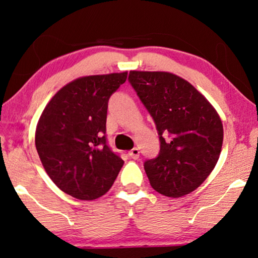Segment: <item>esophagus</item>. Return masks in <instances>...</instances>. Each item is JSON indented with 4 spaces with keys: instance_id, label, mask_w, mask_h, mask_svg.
Instances as JSON below:
<instances>
[{
    "instance_id": "obj_1",
    "label": "esophagus",
    "mask_w": 258,
    "mask_h": 258,
    "mask_svg": "<svg viewBox=\"0 0 258 258\" xmlns=\"http://www.w3.org/2000/svg\"><path fill=\"white\" fill-rule=\"evenodd\" d=\"M129 157L133 158V160H137V158L140 157V150L137 149V148H134V149H132L128 153Z\"/></svg>"
}]
</instances>
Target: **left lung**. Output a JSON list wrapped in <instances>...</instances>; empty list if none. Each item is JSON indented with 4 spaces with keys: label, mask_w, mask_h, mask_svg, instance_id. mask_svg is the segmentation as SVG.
<instances>
[{
    "label": "left lung",
    "mask_w": 258,
    "mask_h": 258,
    "mask_svg": "<svg viewBox=\"0 0 258 258\" xmlns=\"http://www.w3.org/2000/svg\"><path fill=\"white\" fill-rule=\"evenodd\" d=\"M129 82L160 135V154L144 163L150 185L172 199L188 195L206 181L220 158V115L191 83L172 73L130 70Z\"/></svg>",
    "instance_id": "1"
}]
</instances>
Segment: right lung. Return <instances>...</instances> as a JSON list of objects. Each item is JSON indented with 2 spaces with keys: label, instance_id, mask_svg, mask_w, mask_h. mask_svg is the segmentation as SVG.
<instances>
[{
  "label": "right lung",
  "instance_id": "add662e5",
  "mask_svg": "<svg viewBox=\"0 0 258 258\" xmlns=\"http://www.w3.org/2000/svg\"><path fill=\"white\" fill-rule=\"evenodd\" d=\"M128 72L82 76L62 87L45 105L35 146L45 172L63 192L82 201L103 196L124 161L107 146L105 122L111 94Z\"/></svg>",
  "mask_w": 258,
  "mask_h": 258
}]
</instances>
